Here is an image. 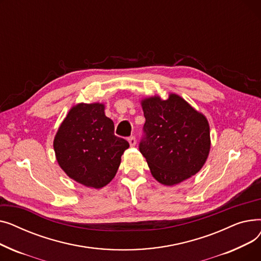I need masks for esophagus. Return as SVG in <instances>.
<instances>
[{
  "mask_svg": "<svg viewBox=\"0 0 261 261\" xmlns=\"http://www.w3.org/2000/svg\"><path fill=\"white\" fill-rule=\"evenodd\" d=\"M128 142H129V144H130V146H131V147L135 146V144H136V141H135V138H134V136H131V138H129V139H128Z\"/></svg>",
  "mask_w": 261,
  "mask_h": 261,
  "instance_id": "1",
  "label": "esophagus"
}]
</instances>
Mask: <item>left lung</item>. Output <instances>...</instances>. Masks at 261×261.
Wrapping results in <instances>:
<instances>
[{"instance_id":"obj_1","label":"left lung","mask_w":261,"mask_h":261,"mask_svg":"<svg viewBox=\"0 0 261 261\" xmlns=\"http://www.w3.org/2000/svg\"><path fill=\"white\" fill-rule=\"evenodd\" d=\"M141 105L146 138L140 151L154 179L173 186L197 174L211 150L207 118L174 93L167 99L159 95L145 97Z\"/></svg>"}]
</instances>
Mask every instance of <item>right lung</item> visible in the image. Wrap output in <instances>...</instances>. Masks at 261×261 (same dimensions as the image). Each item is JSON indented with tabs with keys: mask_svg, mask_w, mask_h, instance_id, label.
I'll use <instances>...</instances> for the list:
<instances>
[{
	"mask_svg": "<svg viewBox=\"0 0 261 261\" xmlns=\"http://www.w3.org/2000/svg\"><path fill=\"white\" fill-rule=\"evenodd\" d=\"M129 143L114 135V122L105 114V103L73 106L54 139L60 168L68 177L98 189L111 182Z\"/></svg>",
	"mask_w": 261,
	"mask_h": 261,
	"instance_id": "obj_1",
	"label": "right lung"
}]
</instances>
